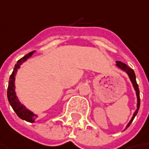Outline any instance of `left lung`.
Here are the masks:
<instances>
[{"instance_id":"8db88e82","label":"left lung","mask_w":149,"mask_h":149,"mask_svg":"<svg viewBox=\"0 0 149 149\" xmlns=\"http://www.w3.org/2000/svg\"><path fill=\"white\" fill-rule=\"evenodd\" d=\"M116 65H117V67H118V68H119L120 69H122L123 71L126 72L127 74L128 75V77H129L130 80H131L132 83H133V87H134V89H135V91H136L137 98H138L137 110L135 111V113H133V118H132V119L130 120V122H129V123H128V124L127 125L126 128H127L128 127L130 126V124L132 123V122H133V118H135V116L137 115V113H138V112H139V107H140V96H139V85H138V83H137V81H136V76H135V73H134V71H133L132 68H128L125 63H123V62H119V61H117V64H116Z\"/></svg>"}]
</instances>
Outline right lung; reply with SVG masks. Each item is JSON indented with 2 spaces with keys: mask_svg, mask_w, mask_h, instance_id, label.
Instances as JSON below:
<instances>
[{
  "mask_svg": "<svg viewBox=\"0 0 149 149\" xmlns=\"http://www.w3.org/2000/svg\"><path fill=\"white\" fill-rule=\"evenodd\" d=\"M34 52H31L26 56H24L22 58H21L18 62H16L15 65L14 70L12 72V73L10 75V79H9V84H8V88H7V98L10 102V106L12 107L13 110L15 111V113L17 114V116L23 120H26L30 123H34V120L36 118V115H35L33 113H31L30 110L26 109L25 106H23L22 104L19 102L17 97L16 95L15 92V76L18 68H20V66L25 61H26L33 54Z\"/></svg>",
  "mask_w": 149,
  "mask_h": 149,
  "instance_id": "right-lung-1",
  "label": "right lung"
}]
</instances>
